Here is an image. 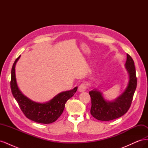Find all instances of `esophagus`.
<instances>
[{
    "label": "esophagus",
    "mask_w": 148,
    "mask_h": 148,
    "mask_svg": "<svg viewBox=\"0 0 148 148\" xmlns=\"http://www.w3.org/2000/svg\"><path fill=\"white\" fill-rule=\"evenodd\" d=\"M86 88H87V86H86V83H82L78 87V91H79V92H83L84 91H86Z\"/></svg>",
    "instance_id": "esophagus-1"
}]
</instances>
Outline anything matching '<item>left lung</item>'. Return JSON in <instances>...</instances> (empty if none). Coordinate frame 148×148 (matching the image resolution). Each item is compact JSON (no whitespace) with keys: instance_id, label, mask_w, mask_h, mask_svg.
Wrapping results in <instances>:
<instances>
[{"instance_id":"8db88e82","label":"left lung","mask_w":148,"mask_h":148,"mask_svg":"<svg viewBox=\"0 0 148 148\" xmlns=\"http://www.w3.org/2000/svg\"><path fill=\"white\" fill-rule=\"evenodd\" d=\"M125 69L129 76L128 84L122 95L114 101L106 100L101 92L95 88L89 91L91 98V114L97 120L109 121L122 117L127 113L131 106L137 85V78L134 61L127 55Z\"/></svg>"}]
</instances>
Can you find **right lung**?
<instances>
[{
	"mask_svg": "<svg viewBox=\"0 0 148 148\" xmlns=\"http://www.w3.org/2000/svg\"><path fill=\"white\" fill-rule=\"evenodd\" d=\"M20 56L15 60L11 71L10 88L12 93L18 104L21 110L28 119L35 122L49 124L54 122L62 115L66 102L77 92L78 87L58 94L51 100L44 103L33 101L25 96L18 86L15 66Z\"/></svg>",
	"mask_w": 148,
	"mask_h": 148,
	"instance_id": "add662e5",
	"label": "right lung"
}]
</instances>
